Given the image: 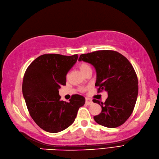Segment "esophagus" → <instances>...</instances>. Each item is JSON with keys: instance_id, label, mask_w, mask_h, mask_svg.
<instances>
[{"instance_id": "obj_1", "label": "esophagus", "mask_w": 159, "mask_h": 159, "mask_svg": "<svg viewBox=\"0 0 159 159\" xmlns=\"http://www.w3.org/2000/svg\"><path fill=\"white\" fill-rule=\"evenodd\" d=\"M92 103H93V101H92V100L91 99H89V98H87V97H86V99H85V103H86L88 105H90L92 104Z\"/></svg>"}]
</instances>
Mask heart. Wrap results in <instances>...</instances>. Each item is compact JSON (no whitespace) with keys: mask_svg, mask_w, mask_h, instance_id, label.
Instances as JSON below:
<instances>
[{"mask_svg":"<svg viewBox=\"0 0 159 159\" xmlns=\"http://www.w3.org/2000/svg\"><path fill=\"white\" fill-rule=\"evenodd\" d=\"M78 67L80 69V70L82 72L84 75L86 74V73L87 72H89V70H91V66H89L88 64L85 63V62H80V63H79L78 64ZM85 89H86V88H81L80 90L82 91H83L85 90Z\"/></svg>","mask_w":159,"mask_h":159,"instance_id":"heart-1","label":"heart"}]
</instances>
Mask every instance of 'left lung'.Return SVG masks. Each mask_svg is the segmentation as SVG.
<instances>
[{
  "label": "left lung",
  "mask_w": 159,
  "mask_h": 159,
  "mask_svg": "<svg viewBox=\"0 0 159 159\" xmlns=\"http://www.w3.org/2000/svg\"><path fill=\"white\" fill-rule=\"evenodd\" d=\"M79 61L90 63L97 72L95 87L98 93L107 92L104 103L93 99L101 105V112L94 116L97 124L113 128L125 123L131 116L136 102L138 81L129 60L113 50H99L81 54Z\"/></svg>",
  "instance_id": "obj_1"
}]
</instances>
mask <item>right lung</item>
I'll return each mask as SVG.
<instances>
[{
  "label": "right lung",
  "instance_id": "obj_1",
  "mask_svg": "<svg viewBox=\"0 0 159 159\" xmlns=\"http://www.w3.org/2000/svg\"><path fill=\"white\" fill-rule=\"evenodd\" d=\"M77 59V54H43L25 72L22 91L28 111L45 131L57 133L68 128L85 103L84 97L79 95H73L69 102L60 101L59 95V89L66 84L67 73Z\"/></svg>",
  "mask_w": 159,
  "mask_h": 159
}]
</instances>
